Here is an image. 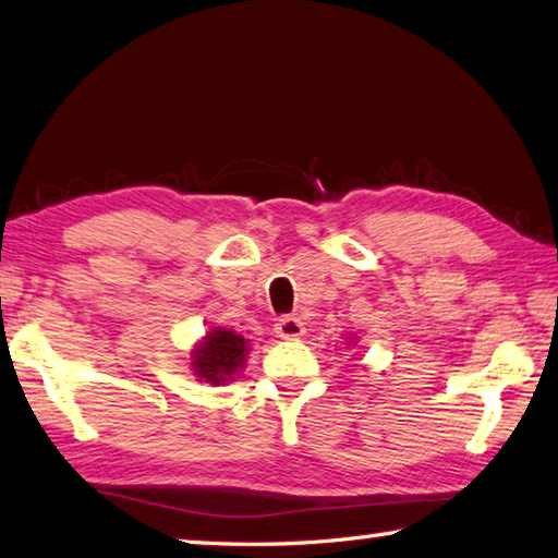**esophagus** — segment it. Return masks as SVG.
Wrapping results in <instances>:
<instances>
[{
    "label": "esophagus",
    "instance_id": "1",
    "mask_svg": "<svg viewBox=\"0 0 558 558\" xmlns=\"http://www.w3.org/2000/svg\"><path fill=\"white\" fill-rule=\"evenodd\" d=\"M275 329H277L279 339H299V337H303V331H305L303 322L299 317H281L275 325Z\"/></svg>",
    "mask_w": 558,
    "mask_h": 558
}]
</instances>
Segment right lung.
<instances>
[{
  "mask_svg": "<svg viewBox=\"0 0 558 558\" xmlns=\"http://www.w3.org/2000/svg\"><path fill=\"white\" fill-rule=\"evenodd\" d=\"M247 353V341L236 331L213 329L205 341L197 345L193 355V373L205 381H227L243 367Z\"/></svg>",
  "mask_w": 558,
  "mask_h": 558,
  "instance_id": "1",
  "label": "right lung"
}]
</instances>
